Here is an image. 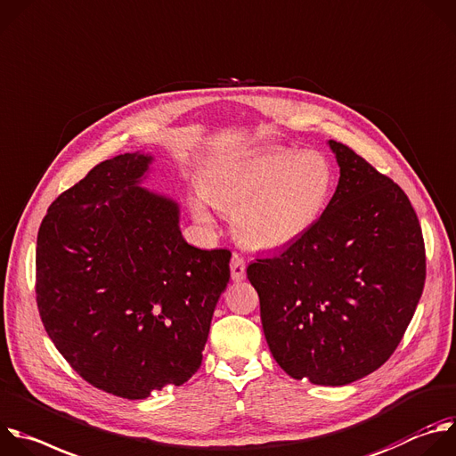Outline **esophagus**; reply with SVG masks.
Instances as JSON below:
<instances>
[{
  "mask_svg": "<svg viewBox=\"0 0 456 456\" xmlns=\"http://www.w3.org/2000/svg\"><path fill=\"white\" fill-rule=\"evenodd\" d=\"M230 269H232V279L235 282L244 281V277H246V260L240 255L233 253L232 262H230Z\"/></svg>",
  "mask_w": 456,
  "mask_h": 456,
  "instance_id": "esophagus-1",
  "label": "esophagus"
}]
</instances>
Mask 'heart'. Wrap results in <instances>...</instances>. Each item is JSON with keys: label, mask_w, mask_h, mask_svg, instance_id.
<instances>
[{"label": "heart", "mask_w": 456, "mask_h": 456, "mask_svg": "<svg viewBox=\"0 0 456 456\" xmlns=\"http://www.w3.org/2000/svg\"><path fill=\"white\" fill-rule=\"evenodd\" d=\"M336 185L332 163L316 151L267 149L214 163L203 196L221 212L233 214L237 239L256 251L286 248L307 235L325 214ZM196 217L210 224L203 201Z\"/></svg>", "instance_id": "b5f03b06"}]
</instances>
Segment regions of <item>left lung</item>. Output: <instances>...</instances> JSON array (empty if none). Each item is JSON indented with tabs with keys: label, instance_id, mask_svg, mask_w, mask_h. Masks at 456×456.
Returning a JSON list of instances; mask_svg holds the SVG:
<instances>
[{
	"label": "left lung",
	"instance_id": "left-lung-1",
	"mask_svg": "<svg viewBox=\"0 0 456 456\" xmlns=\"http://www.w3.org/2000/svg\"><path fill=\"white\" fill-rule=\"evenodd\" d=\"M339 165L318 224L246 269L269 350L295 379L343 387L378 370L410 325L426 281L417 214L394 181L329 140Z\"/></svg>",
	"mask_w": 456,
	"mask_h": 456
}]
</instances>
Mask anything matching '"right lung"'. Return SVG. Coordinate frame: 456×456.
Returning a JSON list of instances; mask_svg holds the SVG:
<instances>
[{
	"label": "right lung",
	"instance_id": "right-lung-1",
	"mask_svg": "<svg viewBox=\"0 0 456 456\" xmlns=\"http://www.w3.org/2000/svg\"><path fill=\"white\" fill-rule=\"evenodd\" d=\"M152 156L91 168L48 208L36 249L43 325L71 369L124 399L187 383L201 367L228 249L191 246L179 205L142 187Z\"/></svg>",
	"mask_w": 456,
	"mask_h": 456
}]
</instances>
